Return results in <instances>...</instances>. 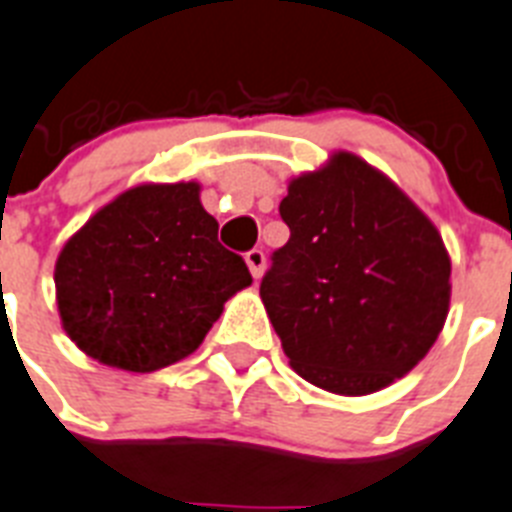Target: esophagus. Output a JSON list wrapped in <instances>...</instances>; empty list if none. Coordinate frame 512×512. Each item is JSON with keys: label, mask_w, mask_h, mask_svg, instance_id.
Masks as SVG:
<instances>
[{"label": "esophagus", "mask_w": 512, "mask_h": 512, "mask_svg": "<svg viewBox=\"0 0 512 512\" xmlns=\"http://www.w3.org/2000/svg\"><path fill=\"white\" fill-rule=\"evenodd\" d=\"M244 260H247V268H249V273H252V278L263 276V270H265L263 249H249L247 255H244Z\"/></svg>", "instance_id": "esophagus-1"}]
</instances>
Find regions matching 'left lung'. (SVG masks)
<instances>
[{"label": "left lung", "mask_w": 512, "mask_h": 512, "mask_svg": "<svg viewBox=\"0 0 512 512\" xmlns=\"http://www.w3.org/2000/svg\"><path fill=\"white\" fill-rule=\"evenodd\" d=\"M278 210L291 236L260 296L291 367L367 395L422 362L450 302L448 252L422 210L351 153L294 179Z\"/></svg>", "instance_id": "8db88e82"}]
</instances>
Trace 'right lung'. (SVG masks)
<instances>
[{
  "mask_svg": "<svg viewBox=\"0 0 512 512\" xmlns=\"http://www.w3.org/2000/svg\"><path fill=\"white\" fill-rule=\"evenodd\" d=\"M54 283L64 330L85 354L156 372L192 354L252 276L218 242L200 187L182 182L143 184L98 210L64 244Z\"/></svg>",
  "mask_w": 512,
  "mask_h": 512,
  "instance_id": "right-lung-1",
  "label": "right lung"
}]
</instances>
